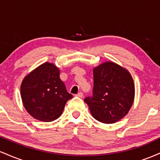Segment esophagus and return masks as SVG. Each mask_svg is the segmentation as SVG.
Wrapping results in <instances>:
<instances>
[{
	"instance_id": "1",
	"label": "esophagus",
	"mask_w": 160,
	"mask_h": 160,
	"mask_svg": "<svg viewBox=\"0 0 160 160\" xmlns=\"http://www.w3.org/2000/svg\"><path fill=\"white\" fill-rule=\"evenodd\" d=\"M82 95H82V92H78V94L76 95V96H77V97H79V98H82Z\"/></svg>"
}]
</instances>
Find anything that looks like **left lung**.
Instances as JSON below:
<instances>
[{
    "instance_id": "8db88e82",
    "label": "left lung",
    "mask_w": 160,
    "mask_h": 160,
    "mask_svg": "<svg viewBox=\"0 0 160 160\" xmlns=\"http://www.w3.org/2000/svg\"><path fill=\"white\" fill-rule=\"evenodd\" d=\"M92 95L84 102L95 120L113 123L128 113L135 98L134 82L129 72L121 66L107 62L93 69Z\"/></svg>"
}]
</instances>
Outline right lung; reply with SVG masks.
Wrapping results in <instances>:
<instances>
[{
    "mask_svg": "<svg viewBox=\"0 0 160 160\" xmlns=\"http://www.w3.org/2000/svg\"><path fill=\"white\" fill-rule=\"evenodd\" d=\"M59 69L45 62L24 78L21 97L28 113L37 120L51 122L61 116L66 102L73 97L59 78Z\"/></svg>",
    "mask_w": 160,
    "mask_h": 160,
    "instance_id": "1",
    "label": "right lung"
}]
</instances>
